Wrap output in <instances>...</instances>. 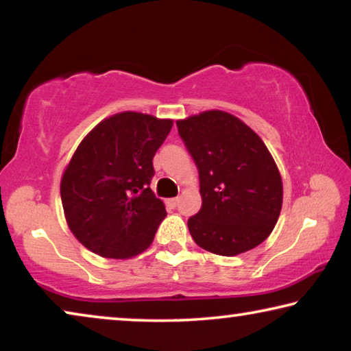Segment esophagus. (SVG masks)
I'll return each mask as SVG.
<instances>
[{
    "instance_id": "esophagus-1",
    "label": "esophagus",
    "mask_w": 351,
    "mask_h": 351,
    "mask_svg": "<svg viewBox=\"0 0 351 351\" xmlns=\"http://www.w3.org/2000/svg\"><path fill=\"white\" fill-rule=\"evenodd\" d=\"M178 201H180L178 198H170V199H169V206H170V207H176Z\"/></svg>"
}]
</instances>
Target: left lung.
Instances as JSON below:
<instances>
[{
	"label": "left lung",
	"instance_id": "obj_1",
	"mask_svg": "<svg viewBox=\"0 0 351 351\" xmlns=\"http://www.w3.org/2000/svg\"><path fill=\"white\" fill-rule=\"evenodd\" d=\"M176 127L199 171L203 206L187 221L195 243L224 257L263 243L283 201L280 171L265 142L221 110L180 119Z\"/></svg>",
	"mask_w": 351,
	"mask_h": 351
}]
</instances>
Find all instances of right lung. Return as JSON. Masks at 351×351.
<instances>
[{
    "instance_id": "right-lung-1",
    "label": "right lung",
    "mask_w": 351,
    "mask_h": 351,
    "mask_svg": "<svg viewBox=\"0 0 351 351\" xmlns=\"http://www.w3.org/2000/svg\"><path fill=\"white\" fill-rule=\"evenodd\" d=\"M173 121L122 111L99 122L62 175L60 197L71 232L105 258L125 260L152 245L167 215L150 186L153 156Z\"/></svg>"
}]
</instances>
